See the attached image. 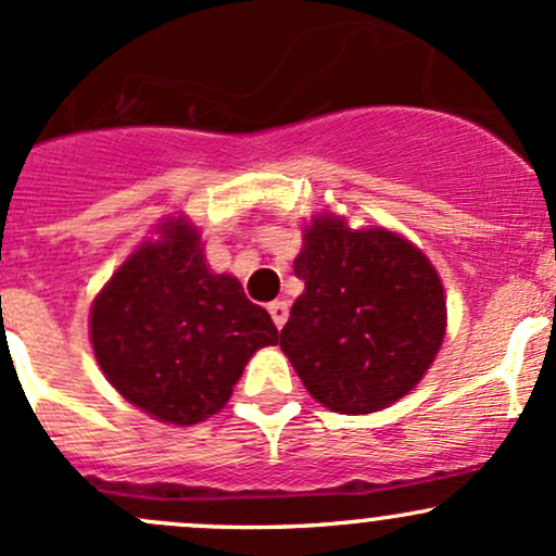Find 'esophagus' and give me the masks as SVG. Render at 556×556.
Listing matches in <instances>:
<instances>
[{"instance_id": "esophagus-1", "label": "esophagus", "mask_w": 556, "mask_h": 556, "mask_svg": "<svg viewBox=\"0 0 556 556\" xmlns=\"http://www.w3.org/2000/svg\"><path fill=\"white\" fill-rule=\"evenodd\" d=\"M268 314H271V319H274V325H277V329H282L285 321H288L290 308H288V303H285V301H274V303H268Z\"/></svg>"}]
</instances>
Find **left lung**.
<instances>
[{
  "label": "left lung",
  "instance_id": "left-lung-1",
  "mask_svg": "<svg viewBox=\"0 0 556 556\" xmlns=\"http://www.w3.org/2000/svg\"><path fill=\"white\" fill-rule=\"evenodd\" d=\"M295 274L306 290L279 345L321 406L380 412L422 380L446 334V295L422 250L321 213L303 229Z\"/></svg>",
  "mask_w": 556,
  "mask_h": 556
}]
</instances>
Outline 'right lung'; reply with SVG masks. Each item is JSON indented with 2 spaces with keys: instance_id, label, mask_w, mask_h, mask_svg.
I'll use <instances>...</instances> for the list:
<instances>
[{
  "instance_id": "add662e5",
  "label": "right lung",
  "mask_w": 556,
  "mask_h": 556,
  "mask_svg": "<svg viewBox=\"0 0 556 556\" xmlns=\"http://www.w3.org/2000/svg\"><path fill=\"white\" fill-rule=\"evenodd\" d=\"M89 334L108 382L168 425H198L222 412L258 348L277 345L266 308L240 279L213 274L200 231L168 218L91 303Z\"/></svg>"
}]
</instances>
